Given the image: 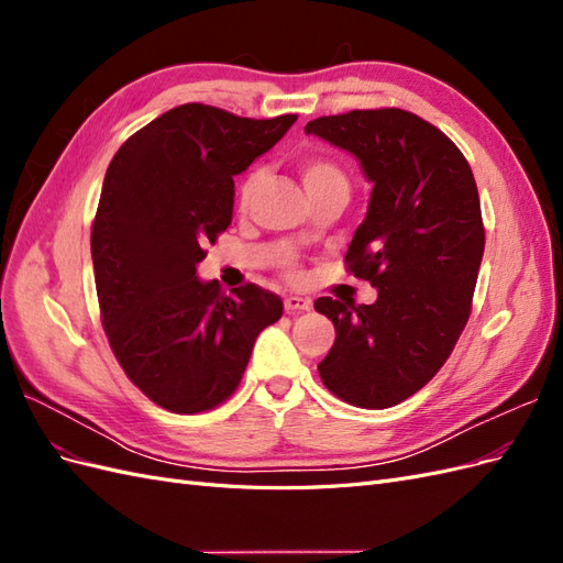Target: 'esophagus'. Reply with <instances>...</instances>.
Wrapping results in <instances>:
<instances>
[{"instance_id": "34e87169", "label": "esophagus", "mask_w": 563, "mask_h": 563, "mask_svg": "<svg viewBox=\"0 0 563 563\" xmlns=\"http://www.w3.org/2000/svg\"><path fill=\"white\" fill-rule=\"evenodd\" d=\"M310 305H312V300L302 298V296H286L284 298V308L288 312H305V310H310Z\"/></svg>"}]
</instances>
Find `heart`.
<instances>
[{
    "instance_id": "1",
    "label": "heart",
    "mask_w": 563,
    "mask_h": 563,
    "mask_svg": "<svg viewBox=\"0 0 563 563\" xmlns=\"http://www.w3.org/2000/svg\"><path fill=\"white\" fill-rule=\"evenodd\" d=\"M265 178L263 166H251L249 172L244 174L240 187H236V201H240V207L246 209L249 203L253 201L255 192L261 190ZM300 178L305 190L314 199L319 195H327V192H340V195H350V178L343 172V166L333 159L327 157H305L300 162Z\"/></svg>"
}]
</instances>
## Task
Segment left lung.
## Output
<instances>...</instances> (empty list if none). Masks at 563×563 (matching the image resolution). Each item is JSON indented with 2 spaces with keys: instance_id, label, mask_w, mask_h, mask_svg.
<instances>
[{
  "instance_id": "obj_1",
  "label": "left lung",
  "mask_w": 563,
  "mask_h": 563,
  "mask_svg": "<svg viewBox=\"0 0 563 563\" xmlns=\"http://www.w3.org/2000/svg\"><path fill=\"white\" fill-rule=\"evenodd\" d=\"M360 159L373 183L345 263L373 305L314 300L335 327L321 383L360 408H389L444 366L472 312L484 255L479 192L463 152L418 114L352 110L305 126Z\"/></svg>"
}]
</instances>
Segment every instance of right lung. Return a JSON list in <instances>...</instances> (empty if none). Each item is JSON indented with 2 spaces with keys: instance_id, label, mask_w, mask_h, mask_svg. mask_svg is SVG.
I'll use <instances>...</instances> for the list:
<instances>
[{
  "instance_id": "obj_1",
  "label": "right lung",
  "mask_w": 563,
  "mask_h": 563,
  "mask_svg": "<svg viewBox=\"0 0 563 563\" xmlns=\"http://www.w3.org/2000/svg\"><path fill=\"white\" fill-rule=\"evenodd\" d=\"M296 119L178 106L108 166L91 228L100 319L129 380L166 411L192 416L232 397L255 338L284 312L255 284L225 296L197 265L232 223L234 176Z\"/></svg>"
}]
</instances>
